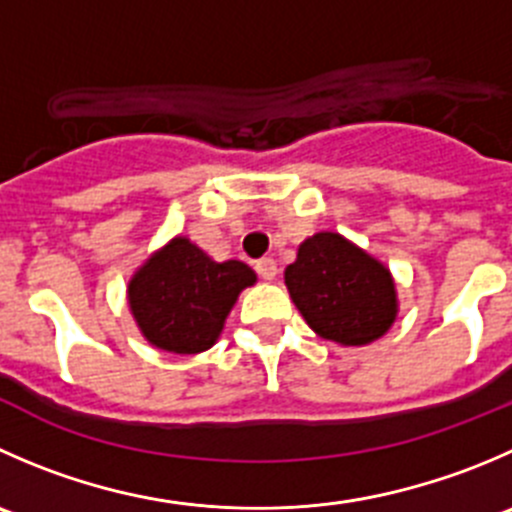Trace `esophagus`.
<instances>
[{"label":"esophagus","mask_w":512,"mask_h":512,"mask_svg":"<svg viewBox=\"0 0 512 512\" xmlns=\"http://www.w3.org/2000/svg\"><path fill=\"white\" fill-rule=\"evenodd\" d=\"M255 270L260 272L262 280H275L277 277V262L272 257H262V260L255 262Z\"/></svg>","instance_id":"esophagus-1"}]
</instances>
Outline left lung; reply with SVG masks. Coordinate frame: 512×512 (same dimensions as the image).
I'll list each match as a JSON object with an SVG mask.
<instances>
[{
  "label": "left lung",
  "instance_id": "obj_1",
  "mask_svg": "<svg viewBox=\"0 0 512 512\" xmlns=\"http://www.w3.org/2000/svg\"><path fill=\"white\" fill-rule=\"evenodd\" d=\"M285 285L312 332L345 347L380 340L400 312L388 265L340 232L302 240L295 262L285 267Z\"/></svg>",
  "mask_w": 512,
  "mask_h": 512
}]
</instances>
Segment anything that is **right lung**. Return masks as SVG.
Returning <instances> with one entry per match:
<instances>
[{"label":"right lung","mask_w":512,"mask_h":512,"mask_svg":"<svg viewBox=\"0 0 512 512\" xmlns=\"http://www.w3.org/2000/svg\"><path fill=\"white\" fill-rule=\"evenodd\" d=\"M255 282L245 262H217L190 237L175 235L137 267L127 282V302L152 347L197 355L220 340L240 292Z\"/></svg>","instance_id":"right-lung-1"}]
</instances>
